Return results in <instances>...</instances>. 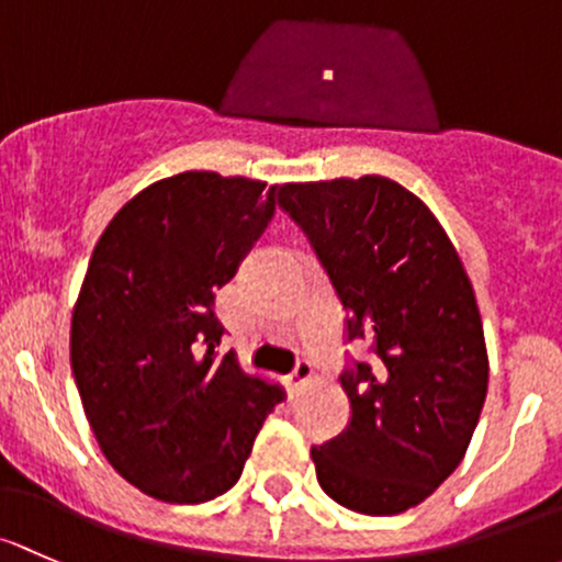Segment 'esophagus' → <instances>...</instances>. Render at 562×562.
Instances as JSON below:
<instances>
[{
    "label": "esophagus",
    "mask_w": 562,
    "mask_h": 562,
    "mask_svg": "<svg viewBox=\"0 0 562 562\" xmlns=\"http://www.w3.org/2000/svg\"><path fill=\"white\" fill-rule=\"evenodd\" d=\"M312 376H315V369H312L310 360H299L296 369H293V374H291V385H293V387L310 385Z\"/></svg>",
    "instance_id": "obj_1"
}]
</instances>
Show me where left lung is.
Masks as SVG:
<instances>
[{
  "label": "left lung",
  "instance_id": "1",
  "mask_svg": "<svg viewBox=\"0 0 562 562\" xmlns=\"http://www.w3.org/2000/svg\"><path fill=\"white\" fill-rule=\"evenodd\" d=\"M304 228L374 360L341 376L350 425L312 447L317 482L358 515H401L458 469L487 395L474 285L423 199L382 175L271 188Z\"/></svg>",
  "mask_w": 562,
  "mask_h": 562
}]
</instances>
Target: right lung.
Returning a JSON list of instances; mask_svg holds the SVG:
<instances>
[{
	"label": "right lung",
	"instance_id": "1",
	"mask_svg": "<svg viewBox=\"0 0 562 562\" xmlns=\"http://www.w3.org/2000/svg\"><path fill=\"white\" fill-rule=\"evenodd\" d=\"M250 177L180 172L108 223L72 310L82 409L112 469L164 504L232 490L285 390L217 356L215 291L274 212Z\"/></svg>",
	"mask_w": 562,
	"mask_h": 562
}]
</instances>
